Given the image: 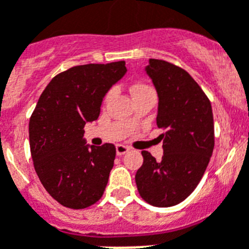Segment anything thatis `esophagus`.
I'll use <instances>...</instances> for the list:
<instances>
[{
    "label": "esophagus",
    "mask_w": 249,
    "mask_h": 249,
    "mask_svg": "<svg viewBox=\"0 0 249 249\" xmlns=\"http://www.w3.org/2000/svg\"><path fill=\"white\" fill-rule=\"evenodd\" d=\"M128 147L124 146V145H117L116 146V151H117V155L121 157V155H124L126 153H128Z\"/></svg>",
    "instance_id": "1"
}]
</instances>
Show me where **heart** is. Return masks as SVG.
<instances>
[{
	"label": "heart",
	"instance_id": "obj_1",
	"mask_svg": "<svg viewBox=\"0 0 249 249\" xmlns=\"http://www.w3.org/2000/svg\"><path fill=\"white\" fill-rule=\"evenodd\" d=\"M143 91H153V89L146 85H142V84H137V85H133L132 88H131V92H132V95H135V94H139V92H143ZM112 95H113V91L108 92V94H107V99H109Z\"/></svg>",
	"mask_w": 249,
	"mask_h": 249
}]
</instances>
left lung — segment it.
I'll return each mask as SVG.
<instances>
[{"label":"left lung","instance_id":"8db88e82","mask_svg":"<svg viewBox=\"0 0 249 249\" xmlns=\"http://www.w3.org/2000/svg\"><path fill=\"white\" fill-rule=\"evenodd\" d=\"M158 94L157 124L165 129L163 158L142 151L135 180L140 196L157 207L182 202L200 183L213 150L211 103L190 73L178 66L149 59L145 67Z\"/></svg>","mask_w":249,"mask_h":249}]
</instances>
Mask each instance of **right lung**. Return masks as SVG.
I'll list each match as a JSON object with an SVG mask.
<instances>
[{
    "label": "right lung",
    "instance_id": "obj_1",
    "mask_svg": "<svg viewBox=\"0 0 249 249\" xmlns=\"http://www.w3.org/2000/svg\"><path fill=\"white\" fill-rule=\"evenodd\" d=\"M126 72L124 61L75 66L54 76L36 103L29 122L34 168L63 206L85 209L104 194L116 147L86 143L84 127L98 120L104 96Z\"/></svg>",
    "mask_w": 249,
    "mask_h": 249
}]
</instances>
